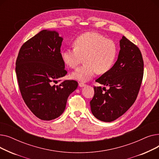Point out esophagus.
<instances>
[{
  "instance_id": "obj_1",
  "label": "esophagus",
  "mask_w": 159,
  "mask_h": 159,
  "mask_svg": "<svg viewBox=\"0 0 159 159\" xmlns=\"http://www.w3.org/2000/svg\"><path fill=\"white\" fill-rule=\"evenodd\" d=\"M79 86L80 87H84V86H86V84H84V83H82V82H80V83H79Z\"/></svg>"
}]
</instances>
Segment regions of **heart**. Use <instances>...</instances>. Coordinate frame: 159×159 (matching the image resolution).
<instances>
[{
    "label": "heart",
    "instance_id": "b5f03b06",
    "mask_svg": "<svg viewBox=\"0 0 159 159\" xmlns=\"http://www.w3.org/2000/svg\"><path fill=\"white\" fill-rule=\"evenodd\" d=\"M73 44L74 48L63 50L61 57L63 62L72 68H76L84 58L85 64L71 73L73 79L81 82L89 80L97 72L99 74L107 72L117 55L115 42L96 32L82 33L75 39Z\"/></svg>",
    "mask_w": 159,
    "mask_h": 159
}]
</instances>
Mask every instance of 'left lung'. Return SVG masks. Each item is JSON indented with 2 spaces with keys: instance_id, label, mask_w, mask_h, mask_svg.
I'll return each instance as SVG.
<instances>
[{
  "instance_id": "1",
  "label": "left lung",
  "mask_w": 159,
  "mask_h": 159,
  "mask_svg": "<svg viewBox=\"0 0 159 159\" xmlns=\"http://www.w3.org/2000/svg\"><path fill=\"white\" fill-rule=\"evenodd\" d=\"M117 61L107 72L95 81L109 86L102 93L101 86L94 87L90 101L95 117L111 122L120 117L135 102L144 74V61L139 48L124 36L120 40Z\"/></svg>"
}]
</instances>
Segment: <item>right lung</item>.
I'll return each mask as SVG.
<instances>
[{"label":"right lung","instance_id":"obj_1","mask_svg":"<svg viewBox=\"0 0 159 159\" xmlns=\"http://www.w3.org/2000/svg\"><path fill=\"white\" fill-rule=\"evenodd\" d=\"M62 40L56 31L42 30L22 46L16 61V77L24 101L43 120L61 116L68 97L78 86L73 80L53 85L67 74L61 53Z\"/></svg>","mask_w":159,"mask_h":159}]
</instances>
